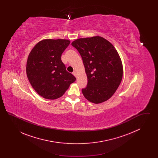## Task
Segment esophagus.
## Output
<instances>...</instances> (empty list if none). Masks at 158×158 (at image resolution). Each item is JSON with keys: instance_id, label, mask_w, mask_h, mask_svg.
Segmentation results:
<instances>
[{"instance_id": "1", "label": "esophagus", "mask_w": 158, "mask_h": 158, "mask_svg": "<svg viewBox=\"0 0 158 158\" xmlns=\"http://www.w3.org/2000/svg\"><path fill=\"white\" fill-rule=\"evenodd\" d=\"M72 74L73 75L75 76L76 77H77L76 76V72L75 71H74V72H73V73H72Z\"/></svg>"}]
</instances>
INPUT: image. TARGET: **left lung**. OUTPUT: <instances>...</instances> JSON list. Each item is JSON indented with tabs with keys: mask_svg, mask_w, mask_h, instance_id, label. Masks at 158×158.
<instances>
[{
	"mask_svg": "<svg viewBox=\"0 0 158 158\" xmlns=\"http://www.w3.org/2000/svg\"><path fill=\"white\" fill-rule=\"evenodd\" d=\"M81 54L88 77L84 97L93 103L107 101L115 92L123 77V65L115 47L105 38L94 37L72 42Z\"/></svg>",
	"mask_w": 158,
	"mask_h": 158,
	"instance_id": "obj_1",
	"label": "left lung"
}]
</instances>
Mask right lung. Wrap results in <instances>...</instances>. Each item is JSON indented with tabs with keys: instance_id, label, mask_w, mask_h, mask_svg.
<instances>
[{
	"instance_id": "add662e5",
	"label": "right lung",
	"mask_w": 158,
	"mask_h": 158,
	"mask_svg": "<svg viewBox=\"0 0 158 158\" xmlns=\"http://www.w3.org/2000/svg\"><path fill=\"white\" fill-rule=\"evenodd\" d=\"M69 44L68 40H44L29 54L26 68L28 79L33 88L44 98H59L76 81L61 60V54Z\"/></svg>"
}]
</instances>
